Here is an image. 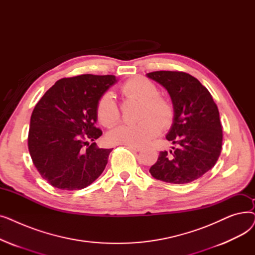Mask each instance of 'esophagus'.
<instances>
[{"mask_svg": "<svg viewBox=\"0 0 255 255\" xmlns=\"http://www.w3.org/2000/svg\"><path fill=\"white\" fill-rule=\"evenodd\" d=\"M128 148H130L132 151H135V152H139V151H141V146L140 145H128Z\"/></svg>", "mask_w": 255, "mask_h": 255, "instance_id": "esophagus-1", "label": "esophagus"}]
</instances>
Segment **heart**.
<instances>
[{"mask_svg":"<svg viewBox=\"0 0 255 255\" xmlns=\"http://www.w3.org/2000/svg\"><path fill=\"white\" fill-rule=\"evenodd\" d=\"M126 99L140 101L138 123L122 124L107 134L113 143L142 145L155 138L162 128H168L175 119V109L164 96L158 95V88L152 80L135 76L129 78L121 87ZM95 113L98 122L105 127L115 126L121 119V111L114 93L104 92L98 98Z\"/></svg>","mask_w":255,"mask_h":255,"instance_id":"b5f03b06","label":"heart"}]
</instances>
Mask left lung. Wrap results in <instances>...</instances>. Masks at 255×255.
<instances>
[{"mask_svg": "<svg viewBox=\"0 0 255 255\" xmlns=\"http://www.w3.org/2000/svg\"><path fill=\"white\" fill-rule=\"evenodd\" d=\"M146 76L163 86L175 119L166 139L177 146L161 151L151 175L172 184L190 183L216 164L222 149V126L216 103L206 87L182 71H154Z\"/></svg>", "mask_w": 255, "mask_h": 255, "instance_id": "obj_1", "label": "left lung"}]
</instances>
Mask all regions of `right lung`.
Returning <instances> with one entry per match:
<instances>
[{
  "label": "right lung",
  "mask_w": 255,
  "mask_h": 255,
  "mask_svg": "<svg viewBox=\"0 0 255 255\" xmlns=\"http://www.w3.org/2000/svg\"><path fill=\"white\" fill-rule=\"evenodd\" d=\"M116 82L115 75L62 78L36 104L28 146L40 176L51 186L83 189L103 172L113 149H100L95 142L102 135L95 126V107Z\"/></svg>",
  "instance_id": "1"
}]
</instances>
